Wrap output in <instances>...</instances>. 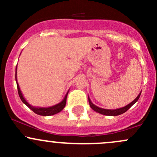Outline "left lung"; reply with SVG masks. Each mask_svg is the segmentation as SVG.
Segmentation results:
<instances>
[{"label":"left lung","mask_w":157,"mask_h":157,"mask_svg":"<svg viewBox=\"0 0 157 157\" xmlns=\"http://www.w3.org/2000/svg\"><path fill=\"white\" fill-rule=\"evenodd\" d=\"M140 93H141V92L139 93L138 96L136 97V99H134V101H132L131 103H129L128 105H125L124 107H122V108L116 109H105L100 108V107H98L97 105H94V104L91 102V100H90L89 96H88V100H89V103H90V107H91V109H93L95 112H98V113L99 114H102V115H108V116H116V115H121V114L124 113V112L131 108L134 103H136L137 101L139 99V98H140Z\"/></svg>","instance_id":"left-lung-1"}]
</instances>
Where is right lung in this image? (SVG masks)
Segmentation results:
<instances>
[{
  "instance_id": "right-lung-1",
  "label": "right lung",
  "mask_w": 157,
  "mask_h": 157,
  "mask_svg": "<svg viewBox=\"0 0 157 157\" xmlns=\"http://www.w3.org/2000/svg\"><path fill=\"white\" fill-rule=\"evenodd\" d=\"M17 67H16L15 77H16V82H17V90H18L19 96H20V99L22 100V102H23V103H24L25 105H26V106L29 107V108L31 109L33 112H34L36 114H37V115H42V116H50V115H55V114L58 113V112H60L61 111L63 110V109L65 107L66 100H67V94H68L69 91H67V93H66L65 96H64V99H63V100L61 101V102L56 104V105H52V106H50V107H45V108H44V107L33 106V105H30L29 103H28V102L26 100V99L24 98V96H23V93H22L21 90H20V86H19L18 83H17Z\"/></svg>"
}]
</instances>
